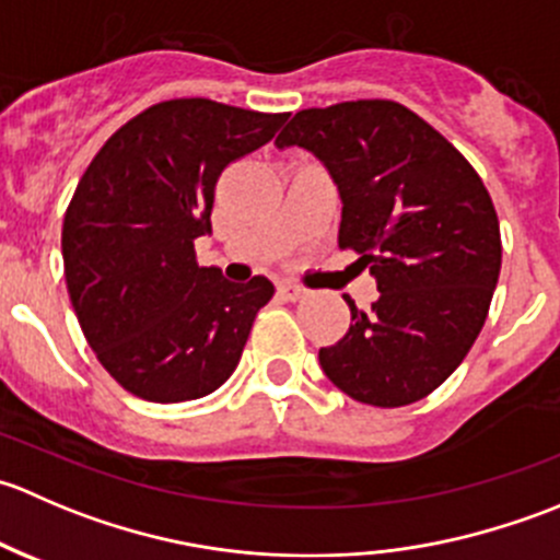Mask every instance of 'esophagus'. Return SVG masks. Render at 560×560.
Here are the masks:
<instances>
[{"mask_svg":"<svg viewBox=\"0 0 560 560\" xmlns=\"http://www.w3.org/2000/svg\"><path fill=\"white\" fill-rule=\"evenodd\" d=\"M279 295L287 298V301H301V298H306V287L295 284V281H281Z\"/></svg>","mask_w":560,"mask_h":560,"instance_id":"1","label":"esophagus"}]
</instances>
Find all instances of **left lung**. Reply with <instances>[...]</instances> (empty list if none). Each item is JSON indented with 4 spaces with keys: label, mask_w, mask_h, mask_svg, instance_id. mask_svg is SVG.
<instances>
[{
    "label": "left lung",
    "mask_w": 560,
    "mask_h": 560,
    "mask_svg": "<svg viewBox=\"0 0 560 560\" xmlns=\"http://www.w3.org/2000/svg\"><path fill=\"white\" fill-rule=\"evenodd\" d=\"M276 145H301L341 195L338 246L360 254L380 298L354 306L319 365L349 398L415 404L463 363L488 319L501 270L493 200L466 156L415 110L354 100L295 113Z\"/></svg>",
    "instance_id": "obj_1"
}]
</instances>
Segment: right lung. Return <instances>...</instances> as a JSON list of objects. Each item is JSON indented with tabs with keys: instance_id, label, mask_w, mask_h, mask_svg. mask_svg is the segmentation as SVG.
<instances>
[{
	"instance_id": "1",
	"label": "right lung",
	"mask_w": 560,
	"mask_h": 560,
	"mask_svg": "<svg viewBox=\"0 0 560 560\" xmlns=\"http://www.w3.org/2000/svg\"><path fill=\"white\" fill-rule=\"evenodd\" d=\"M290 113L202 97L145 107L105 140L61 228L65 279L89 347L127 393L180 404L238 365L273 284L197 265L219 175L268 143Z\"/></svg>"
}]
</instances>
